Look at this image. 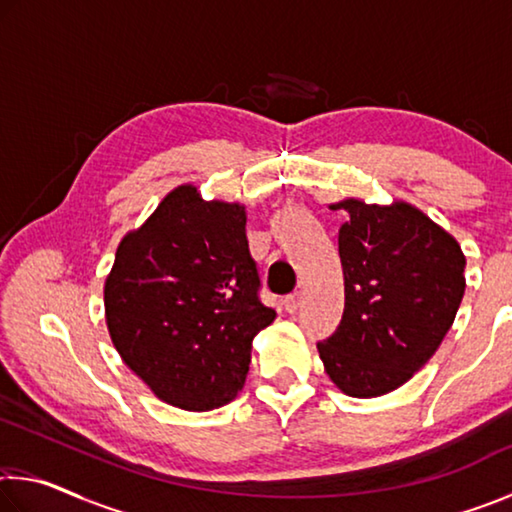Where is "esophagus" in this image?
<instances>
[{"label":"esophagus","instance_id":"obj_1","mask_svg":"<svg viewBox=\"0 0 512 512\" xmlns=\"http://www.w3.org/2000/svg\"><path fill=\"white\" fill-rule=\"evenodd\" d=\"M298 307H300V293L298 291L296 293H289V296L284 298V309H287L289 314H296Z\"/></svg>","mask_w":512,"mask_h":512}]
</instances>
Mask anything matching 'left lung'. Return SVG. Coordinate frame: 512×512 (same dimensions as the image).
Here are the masks:
<instances>
[{"mask_svg": "<svg viewBox=\"0 0 512 512\" xmlns=\"http://www.w3.org/2000/svg\"><path fill=\"white\" fill-rule=\"evenodd\" d=\"M332 207L348 212L339 228L345 305L318 354L345 395L377 397L406 384L443 343L465 293V255L406 203Z\"/></svg>", "mask_w": 512, "mask_h": 512, "instance_id": "8db88e82", "label": "left lung"}]
</instances>
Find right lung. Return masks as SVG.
<instances>
[{"label":"right lung","mask_w":512,"mask_h":512,"mask_svg":"<svg viewBox=\"0 0 512 512\" xmlns=\"http://www.w3.org/2000/svg\"><path fill=\"white\" fill-rule=\"evenodd\" d=\"M259 289L244 207L183 185L121 239L103 289L110 339L160 400L216 409L241 391L253 339L275 318Z\"/></svg>","instance_id":"add662e5"}]
</instances>
